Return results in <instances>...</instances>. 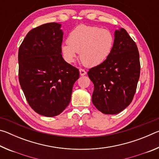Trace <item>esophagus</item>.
Masks as SVG:
<instances>
[{
	"label": "esophagus",
	"instance_id": "esophagus-1",
	"mask_svg": "<svg viewBox=\"0 0 159 159\" xmlns=\"http://www.w3.org/2000/svg\"><path fill=\"white\" fill-rule=\"evenodd\" d=\"M79 71H80V76H84V75L86 74V71L83 69H80Z\"/></svg>",
	"mask_w": 159,
	"mask_h": 159
}]
</instances>
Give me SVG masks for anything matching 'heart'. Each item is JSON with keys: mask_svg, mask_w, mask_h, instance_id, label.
<instances>
[{"mask_svg": "<svg viewBox=\"0 0 159 159\" xmlns=\"http://www.w3.org/2000/svg\"><path fill=\"white\" fill-rule=\"evenodd\" d=\"M114 36L107 29L98 26L79 25L69 35L68 43L61 45V53L67 62H74L77 53L86 66H98L105 61L111 54Z\"/></svg>", "mask_w": 159, "mask_h": 159, "instance_id": "obj_1", "label": "heart"}]
</instances>
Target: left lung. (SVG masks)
<instances>
[{"mask_svg": "<svg viewBox=\"0 0 159 159\" xmlns=\"http://www.w3.org/2000/svg\"><path fill=\"white\" fill-rule=\"evenodd\" d=\"M140 74L137 45L124 29L115 31L111 54L88 75L94 84L92 101L99 111L116 114L133 100Z\"/></svg>", "mask_w": 159, "mask_h": 159, "instance_id": "8db88e82", "label": "left lung"}]
</instances>
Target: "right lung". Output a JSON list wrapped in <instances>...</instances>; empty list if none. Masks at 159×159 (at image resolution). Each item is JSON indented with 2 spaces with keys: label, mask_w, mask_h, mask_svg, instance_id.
Here are the masks:
<instances>
[{
  "label": "right lung",
  "mask_w": 159,
  "mask_h": 159,
  "mask_svg": "<svg viewBox=\"0 0 159 159\" xmlns=\"http://www.w3.org/2000/svg\"><path fill=\"white\" fill-rule=\"evenodd\" d=\"M58 23H47L26 34L18 52L19 81L25 98L38 114H60L69 105L79 69L61 55L63 32Z\"/></svg>",
  "instance_id": "obj_1"
}]
</instances>
